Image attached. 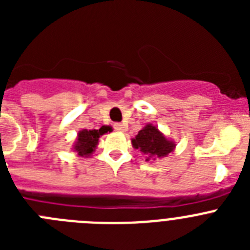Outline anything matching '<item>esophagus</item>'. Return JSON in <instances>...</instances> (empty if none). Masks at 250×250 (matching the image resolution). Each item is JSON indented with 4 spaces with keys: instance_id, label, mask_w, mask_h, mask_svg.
Segmentation results:
<instances>
[{
    "instance_id": "1",
    "label": "esophagus",
    "mask_w": 250,
    "mask_h": 250,
    "mask_svg": "<svg viewBox=\"0 0 250 250\" xmlns=\"http://www.w3.org/2000/svg\"><path fill=\"white\" fill-rule=\"evenodd\" d=\"M114 129L116 130V131H120V132L125 131V126H124L123 124H120V123H116V124H114Z\"/></svg>"
}]
</instances>
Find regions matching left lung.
<instances>
[{
	"label": "left lung",
	"mask_w": 250,
	"mask_h": 250,
	"mask_svg": "<svg viewBox=\"0 0 250 250\" xmlns=\"http://www.w3.org/2000/svg\"><path fill=\"white\" fill-rule=\"evenodd\" d=\"M131 143L132 146L140 150L146 156V161L167 156L176 146L173 140L167 139L158 126L152 124H146L138 132V135L132 139Z\"/></svg>",
	"instance_id": "obj_1"
}]
</instances>
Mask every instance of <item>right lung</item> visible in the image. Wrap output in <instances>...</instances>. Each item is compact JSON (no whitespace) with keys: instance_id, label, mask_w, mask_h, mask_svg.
Instances as JSON below:
<instances>
[{"instance_id":"right-lung-1","label":"right lung","mask_w":250,"mask_h":250,"mask_svg":"<svg viewBox=\"0 0 250 250\" xmlns=\"http://www.w3.org/2000/svg\"><path fill=\"white\" fill-rule=\"evenodd\" d=\"M109 130L110 126H101L99 130H80L77 134L76 141H75L72 149L83 158H89L98 146L100 136L106 134Z\"/></svg>"}]
</instances>
